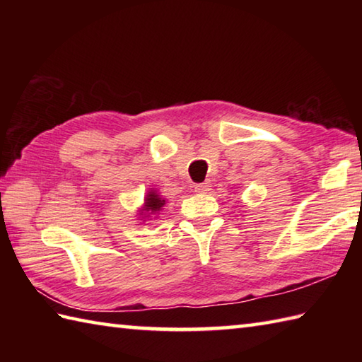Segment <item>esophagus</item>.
I'll return each mask as SVG.
<instances>
[{"label": "esophagus", "mask_w": 362, "mask_h": 362, "mask_svg": "<svg viewBox=\"0 0 362 362\" xmlns=\"http://www.w3.org/2000/svg\"><path fill=\"white\" fill-rule=\"evenodd\" d=\"M210 183L209 182H204V183H197V185H194V189L196 191H201V193H204V191L209 189Z\"/></svg>", "instance_id": "esophagus-1"}]
</instances>
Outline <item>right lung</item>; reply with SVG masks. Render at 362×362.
<instances>
[{"instance_id": "1", "label": "right lung", "mask_w": 362, "mask_h": 362, "mask_svg": "<svg viewBox=\"0 0 362 362\" xmlns=\"http://www.w3.org/2000/svg\"><path fill=\"white\" fill-rule=\"evenodd\" d=\"M163 204H165V201H161V197H157L156 193H151L148 196V202H146V209L157 211L161 209V206H163Z\"/></svg>"}]
</instances>
